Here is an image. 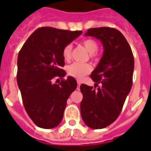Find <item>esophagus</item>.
I'll list each match as a JSON object with an SVG mask.
<instances>
[{"label": "esophagus", "instance_id": "1", "mask_svg": "<svg viewBox=\"0 0 151 151\" xmlns=\"http://www.w3.org/2000/svg\"><path fill=\"white\" fill-rule=\"evenodd\" d=\"M80 85H81V81H78V89L80 88Z\"/></svg>", "mask_w": 151, "mask_h": 151}]
</instances>
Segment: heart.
Returning <instances> with one entry per match:
<instances>
[{
	"label": "heart",
	"mask_w": 151,
	"mask_h": 151,
	"mask_svg": "<svg viewBox=\"0 0 151 151\" xmlns=\"http://www.w3.org/2000/svg\"><path fill=\"white\" fill-rule=\"evenodd\" d=\"M83 45L85 46L88 52L91 54L90 56L93 58L95 56V52H96L99 48L98 43L92 39H85L83 41ZM71 49H72V45L70 44L64 47L63 50V56L65 60H69L70 58ZM91 71H92V66L88 63H74L67 66V73L69 75L76 79H81L85 76L88 74Z\"/></svg>",
	"instance_id": "1"
}]
</instances>
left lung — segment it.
I'll return each instance as SVG.
<instances>
[{
  "mask_svg": "<svg viewBox=\"0 0 151 151\" xmlns=\"http://www.w3.org/2000/svg\"><path fill=\"white\" fill-rule=\"evenodd\" d=\"M85 35L100 40L103 55L91 74L95 88L81 85V114L87 126L101 129L112 124L122 111L132 85L134 57L124 35L114 28H92Z\"/></svg>",
  "mask_w": 151,
  "mask_h": 151,
  "instance_id": "8db88e82",
  "label": "left lung"
}]
</instances>
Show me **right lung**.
<instances>
[{
  "label": "right lung",
  "mask_w": 151,
  "mask_h": 151,
  "mask_svg": "<svg viewBox=\"0 0 151 151\" xmlns=\"http://www.w3.org/2000/svg\"><path fill=\"white\" fill-rule=\"evenodd\" d=\"M82 31L40 27L29 37L18 55L17 83L25 110L37 126L53 129L63 117L66 101L78 86L66 72L63 50ZM58 80V79H57Z\"/></svg>",
  "instance_id": "right-lung-1"
}]
</instances>
